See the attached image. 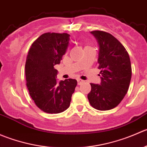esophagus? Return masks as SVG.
<instances>
[{"mask_svg": "<svg viewBox=\"0 0 147 147\" xmlns=\"http://www.w3.org/2000/svg\"><path fill=\"white\" fill-rule=\"evenodd\" d=\"M77 81H78V85H81L82 83L84 82V81H83V80L80 79V78H78V79H77Z\"/></svg>", "mask_w": 147, "mask_h": 147, "instance_id": "34e87169", "label": "esophagus"}]
</instances>
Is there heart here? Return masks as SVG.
I'll return each instance as SVG.
<instances>
[{
  "label": "heart",
  "mask_w": 147,
  "mask_h": 147,
  "mask_svg": "<svg viewBox=\"0 0 147 147\" xmlns=\"http://www.w3.org/2000/svg\"><path fill=\"white\" fill-rule=\"evenodd\" d=\"M86 47H90V46H86Z\"/></svg>",
  "instance_id": "heart-1"
}]
</instances>
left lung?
Wrapping results in <instances>:
<instances>
[{
    "mask_svg": "<svg viewBox=\"0 0 147 147\" xmlns=\"http://www.w3.org/2000/svg\"><path fill=\"white\" fill-rule=\"evenodd\" d=\"M99 45L98 69L101 84H90L88 99L92 107L100 111L115 108L127 93L131 78V66L124 46L110 33L102 30L91 32Z\"/></svg>",
    "mask_w": 147,
    "mask_h": 147,
    "instance_id": "1",
    "label": "left lung"
}]
</instances>
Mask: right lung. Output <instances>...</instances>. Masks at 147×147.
<instances>
[{
	"label": "right lung",
	"mask_w": 147,
	"mask_h": 147,
	"mask_svg": "<svg viewBox=\"0 0 147 147\" xmlns=\"http://www.w3.org/2000/svg\"><path fill=\"white\" fill-rule=\"evenodd\" d=\"M68 33H45L30 46L25 66L26 86L35 104L48 114H59L70 106L77 85L76 79L69 78L58 84L57 70L69 46Z\"/></svg>",
	"instance_id": "1"
}]
</instances>
